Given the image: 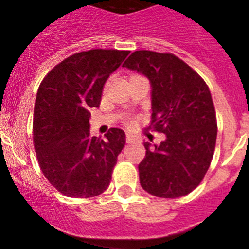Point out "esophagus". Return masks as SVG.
Here are the masks:
<instances>
[{
  "label": "esophagus",
  "mask_w": 249,
  "mask_h": 249,
  "mask_svg": "<svg viewBox=\"0 0 249 249\" xmlns=\"http://www.w3.org/2000/svg\"><path fill=\"white\" fill-rule=\"evenodd\" d=\"M135 141H136L135 136H132V135H129V133H127V136H126V142H127V143H133Z\"/></svg>",
  "instance_id": "34e87169"
}]
</instances>
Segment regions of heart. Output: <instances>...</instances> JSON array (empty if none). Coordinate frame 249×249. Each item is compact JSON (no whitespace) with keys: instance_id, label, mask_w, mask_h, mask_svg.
<instances>
[{"instance_id":"heart-1","label":"heart","mask_w":249,"mask_h":249,"mask_svg":"<svg viewBox=\"0 0 249 249\" xmlns=\"http://www.w3.org/2000/svg\"><path fill=\"white\" fill-rule=\"evenodd\" d=\"M131 77H143V76H140V74H132ZM131 77H129V78H131Z\"/></svg>"}]
</instances>
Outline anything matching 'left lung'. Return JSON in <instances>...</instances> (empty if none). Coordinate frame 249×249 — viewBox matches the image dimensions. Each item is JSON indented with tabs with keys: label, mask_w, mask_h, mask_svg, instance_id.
Masks as SVG:
<instances>
[{
	"label": "left lung",
	"mask_w": 249,
	"mask_h": 249,
	"mask_svg": "<svg viewBox=\"0 0 249 249\" xmlns=\"http://www.w3.org/2000/svg\"><path fill=\"white\" fill-rule=\"evenodd\" d=\"M123 67L143 73L152 85L149 129L164 133L155 149L144 143L138 164L141 186L160 198H178L203 181L217 140L210 89L192 67L172 53L135 51Z\"/></svg>",
	"instance_id": "left-lung-1"
}]
</instances>
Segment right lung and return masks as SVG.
<instances>
[{
  "label": "right lung",
  "mask_w": 249,
  "mask_h": 249,
  "mask_svg": "<svg viewBox=\"0 0 249 249\" xmlns=\"http://www.w3.org/2000/svg\"><path fill=\"white\" fill-rule=\"evenodd\" d=\"M129 51H82L63 59L45 76L34 111V146L43 176L58 192L89 198L107 190L126 143L120 128L105 138L89 136L91 108L103 86Z\"/></svg>",
  "instance_id": "obj_1"
}]
</instances>
